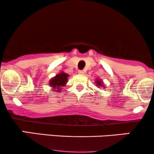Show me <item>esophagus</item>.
Segmentation results:
<instances>
[{"label":"esophagus","instance_id":"34e87169","mask_svg":"<svg viewBox=\"0 0 154 154\" xmlns=\"http://www.w3.org/2000/svg\"><path fill=\"white\" fill-rule=\"evenodd\" d=\"M78 73L80 74V75H83V74L85 73V71H84V70H79Z\"/></svg>","mask_w":154,"mask_h":154}]
</instances>
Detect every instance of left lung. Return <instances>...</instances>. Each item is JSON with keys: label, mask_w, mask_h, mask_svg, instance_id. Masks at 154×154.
Wrapping results in <instances>:
<instances>
[{"label": "left lung", "mask_w": 154, "mask_h": 154, "mask_svg": "<svg viewBox=\"0 0 154 154\" xmlns=\"http://www.w3.org/2000/svg\"><path fill=\"white\" fill-rule=\"evenodd\" d=\"M96 83L98 85H99V86L101 85V81H96Z\"/></svg>", "instance_id": "obj_1"}]
</instances>
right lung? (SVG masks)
<instances>
[{"instance_id": "add662e5", "label": "right lung", "mask_w": 154, "mask_h": 154, "mask_svg": "<svg viewBox=\"0 0 154 154\" xmlns=\"http://www.w3.org/2000/svg\"><path fill=\"white\" fill-rule=\"evenodd\" d=\"M67 77H68V75L66 73H61L59 74L54 77V78L51 79L50 81V85L51 87H54V88H58L59 89L60 86L65 85L67 82Z\"/></svg>"}]
</instances>
